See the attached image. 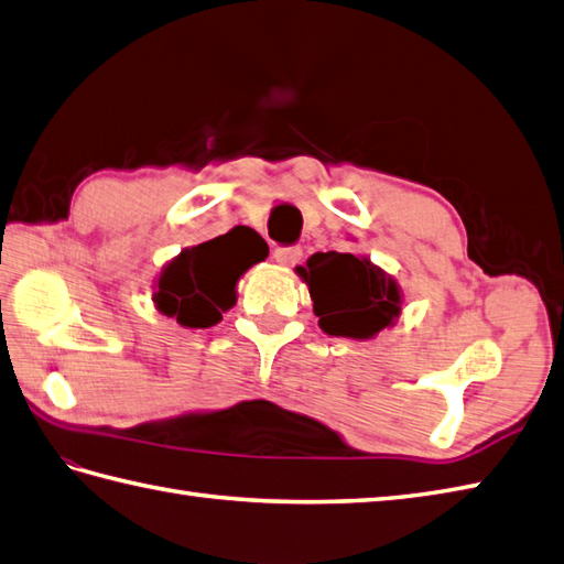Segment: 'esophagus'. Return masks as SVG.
Masks as SVG:
<instances>
[{
    "label": "esophagus",
    "mask_w": 564,
    "mask_h": 564,
    "mask_svg": "<svg viewBox=\"0 0 564 564\" xmlns=\"http://www.w3.org/2000/svg\"><path fill=\"white\" fill-rule=\"evenodd\" d=\"M303 249L297 245H281L273 249V259L281 263V267H293V263L301 261Z\"/></svg>",
    "instance_id": "1"
}]
</instances>
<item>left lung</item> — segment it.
I'll list each match as a JSON object with an SVG mask.
<instances>
[{
    "mask_svg": "<svg viewBox=\"0 0 564 564\" xmlns=\"http://www.w3.org/2000/svg\"><path fill=\"white\" fill-rule=\"evenodd\" d=\"M297 273L313 295L319 327L334 337H376L400 315L398 285L368 259L319 251Z\"/></svg>",
    "mask_w": 564,
    "mask_h": 564,
    "instance_id": "8db88e82",
    "label": "left lung"
}]
</instances>
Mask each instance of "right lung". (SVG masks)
<instances>
[{"mask_svg":"<svg viewBox=\"0 0 564 564\" xmlns=\"http://www.w3.org/2000/svg\"><path fill=\"white\" fill-rule=\"evenodd\" d=\"M263 257H269V247L254 230L232 227L230 232L184 249L162 271L154 303L178 325L210 327L235 305L239 275Z\"/></svg>","mask_w":564,"mask_h":564,"instance_id":"add662e5","label":"right lung"}]
</instances>
